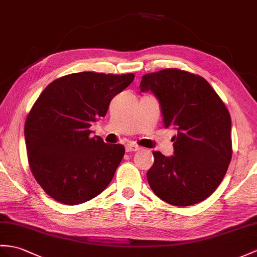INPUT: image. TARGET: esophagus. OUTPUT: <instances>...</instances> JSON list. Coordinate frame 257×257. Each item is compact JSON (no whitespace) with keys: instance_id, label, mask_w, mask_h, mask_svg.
<instances>
[{"instance_id":"obj_1","label":"esophagus","mask_w":257,"mask_h":257,"mask_svg":"<svg viewBox=\"0 0 257 257\" xmlns=\"http://www.w3.org/2000/svg\"><path fill=\"white\" fill-rule=\"evenodd\" d=\"M141 147H139L135 144H127L126 146H125V152L126 153H131V152H137V150H140Z\"/></svg>"}]
</instances>
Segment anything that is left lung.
<instances>
[{
  "label": "left lung",
  "mask_w": 257,
  "mask_h": 257,
  "mask_svg": "<svg viewBox=\"0 0 257 257\" xmlns=\"http://www.w3.org/2000/svg\"><path fill=\"white\" fill-rule=\"evenodd\" d=\"M140 88L154 93L165 127L177 131L172 156L153 153L147 171L153 192L174 206L204 201L221 183L232 157L227 107L207 80L178 68L144 75Z\"/></svg>",
  "instance_id": "obj_1"
}]
</instances>
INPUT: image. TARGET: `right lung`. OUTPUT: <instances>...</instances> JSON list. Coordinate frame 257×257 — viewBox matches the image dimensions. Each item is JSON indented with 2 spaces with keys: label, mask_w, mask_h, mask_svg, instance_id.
Returning a JSON list of instances; mask_svg holds the SVG:
<instances>
[{
  "label": "right lung",
  "mask_w": 257,
  "mask_h": 257,
  "mask_svg": "<svg viewBox=\"0 0 257 257\" xmlns=\"http://www.w3.org/2000/svg\"><path fill=\"white\" fill-rule=\"evenodd\" d=\"M134 77L74 73L53 80L37 99L25 123L28 161L37 182L55 201L85 203L110 184L124 146L90 137L89 127Z\"/></svg>",
  "instance_id": "obj_1"
}]
</instances>
